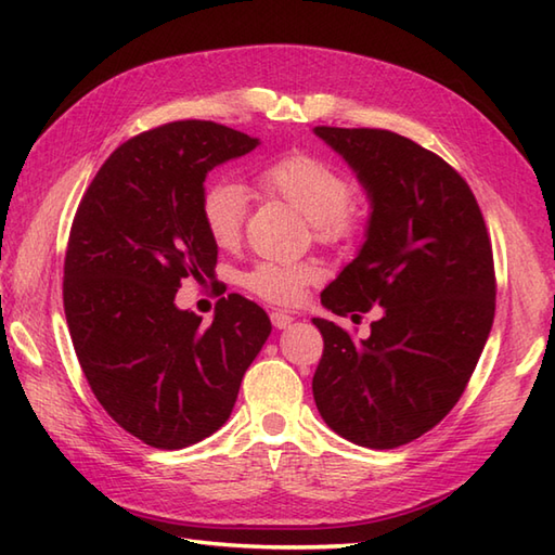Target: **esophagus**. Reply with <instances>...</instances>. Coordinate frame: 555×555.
I'll return each instance as SVG.
<instances>
[{
	"label": "esophagus",
	"instance_id": "1",
	"mask_svg": "<svg viewBox=\"0 0 555 555\" xmlns=\"http://www.w3.org/2000/svg\"><path fill=\"white\" fill-rule=\"evenodd\" d=\"M293 322H296V317L288 314V312H284V310L271 312V324H274L276 328H286V326H291Z\"/></svg>",
	"mask_w": 555,
	"mask_h": 555
}]
</instances>
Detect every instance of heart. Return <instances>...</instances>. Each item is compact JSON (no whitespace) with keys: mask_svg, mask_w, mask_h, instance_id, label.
<instances>
[{"mask_svg":"<svg viewBox=\"0 0 555 555\" xmlns=\"http://www.w3.org/2000/svg\"><path fill=\"white\" fill-rule=\"evenodd\" d=\"M259 191L281 197L312 223L314 238L322 243H344L358 235L362 217L350 203L352 183L332 162L291 152L271 159L257 173ZM247 215V193L241 183L219 181L205 188L199 199L209 238L223 250L238 245ZM322 279V267L314 262H257L243 276V286L257 298L274 305H296L305 291Z\"/></svg>","mask_w":555,"mask_h":555,"instance_id":"1","label":"heart"}]
</instances>
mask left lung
Segmentation results:
<instances>
[{
  "label": "left lung",
  "mask_w": 555,
  "mask_h": 555,
  "mask_svg": "<svg viewBox=\"0 0 555 555\" xmlns=\"http://www.w3.org/2000/svg\"><path fill=\"white\" fill-rule=\"evenodd\" d=\"M370 199L358 257L322 291L338 317L382 308L370 338L320 320L312 393L344 439L396 448L436 427L473 376L493 324L496 276L485 217L439 155L382 128L317 126Z\"/></svg>",
  "instance_id": "left-lung-1"
}]
</instances>
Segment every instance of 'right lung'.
I'll return each instance as SVG.
<instances>
[{
  "instance_id": "right-lung-1",
  "label": "right lung",
  "mask_w": 555,
  "mask_h": 555,
  "mask_svg": "<svg viewBox=\"0 0 555 555\" xmlns=\"http://www.w3.org/2000/svg\"><path fill=\"white\" fill-rule=\"evenodd\" d=\"M257 145L215 121L152 128L112 152L70 227L64 312L82 374L119 427L162 451L223 427L271 334L238 293L207 326L173 302L183 279H215L217 243L199 217L207 173Z\"/></svg>"
}]
</instances>
